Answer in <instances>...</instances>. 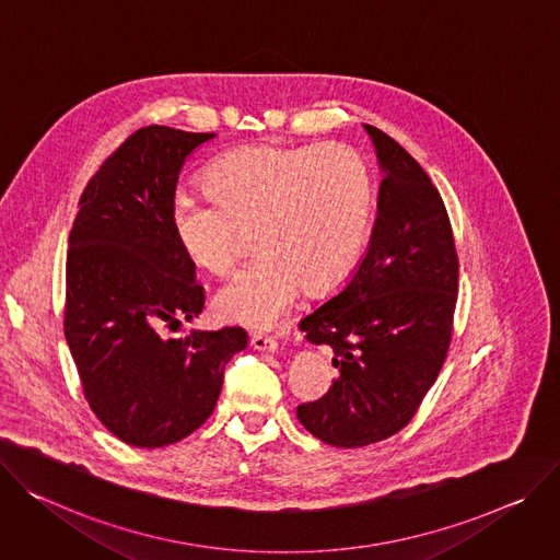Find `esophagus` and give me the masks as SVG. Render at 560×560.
I'll list each match as a JSON object with an SVG mask.
<instances>
[{
	"mask_svg": "<svg viewBox=\"0 0 560 560\" xmlns=\"http://www.w3.org/2000/svg\"><path fill=\"white\" fill-rule=\"evenodd\" d=\"M252 347L258 349V351H269V353H273V351H278V340H273V338H269V336H254V338H252Z\"/></svg>",
	"mask_w": 560,
	"mask_h": 560,
	"instance_id": "34e87169",
	"label": "esophagus"
}]
</instances>
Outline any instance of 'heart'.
<instances>
[{"label": "heart", "mask_w": 560, "mask_h": 560, "mask_svg": "<svg viewBox=\"0 0 560 560\" xmlns=\"http://www.w3.org/2000/svg\"><path fill=\"white\" fill-rule=\"evenodd\" d=\"M211 196H175L171 224L182 252L209 273H226L256 229L260 256L215 295L224 323L276 327L304 287L325 291L358 262L374 184L364 160L342 144H252L205 173Z\"/></svg>", "instance_id": "b5f03b06"}]
</instances>
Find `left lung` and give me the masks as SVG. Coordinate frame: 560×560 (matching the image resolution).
<instances>
[{"label": "left lung", "mask_w": 560, "mask_h": 560, "mask_svg": "<svg viewBox=\"0 0 560 560\" xmlns=\"http://www.w3.org/2000/svg\"><path fill=\"white\" fill-rule=\"evenodd\" d=\"M362 127L383 173L369 246L347 284L300 320L308 342L331 347L340 376L298 407V420L345 450L385 441L411 420L445 362L458 293L439 189L396 140Z\"/></svg>", "instance_id": "8db88e82"}]
</instances>
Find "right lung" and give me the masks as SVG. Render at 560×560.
I'll return each mask as SVG.
<instances>
[{
    "mask_svg": "<svg viewBox=\"0 0 560 560\" xmlns=\"http://www.w3.org/2000/svg\"><path fill=\"white\" fill-rule=\"evenodd\" d=\"M215 133L136 131L91 177L69 237L65 334L84 396L127 445L164 447L215 409L240 327L162 338L202 314L205 289L171 224L179 171Z\"/></svg>",
    "mask_w": 560,
    "mask_h": 560,
    "instance_id": "add662e5",
    "label": "right lung"
}]
</instances>
